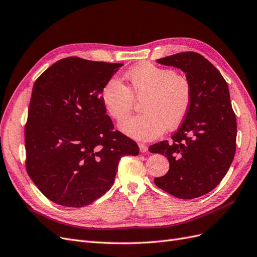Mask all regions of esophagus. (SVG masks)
<instances>
[{"label":"esophagus","instance_id":"1","mask_svg":"<svg viewBox=\"0 0 257 257\" xmlns=\"http://www.w3.org/2000/svg\"><path fill=\"white\" fill-rule=\"evenodd\" d=\"M138 147H139V150H141V152H143V153L148 151V147L145 144H138Z\"/></svg>","mask_w":257,"mask_h":257}]
</instances>
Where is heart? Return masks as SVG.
Returning a JSON list of instances; mask_svg holds the SVG:
<instances>
[{"instance_id": "heart-1", "label": "heart", "mask_w": 257, "mask_h": 257, "mask_svg": "<svg viewBox=\"0 0 257 257\" xmlns=\"http://www.w3.org/2000/svg\"><path fill=\"white\" fill-rule=\"evenodd\" d=\"M131 90L115 77L108 79L100 90L106 112L116 121L130 113L135 97L144 98V111L120 123L124 134L137 141H153L167 130H175L184 121L192 105V85L185 76L173 68L142 62L126 73Z\"/></svg>"}]
</instances>
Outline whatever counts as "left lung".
Segmentation results:
<instances>
[{"mask_svg": "<svg viewBox=\"0 0 257 257\" xmlns=\"http://www.w3.org/2000/svg\"><path fill=\"white\" fill-rule=\"evenodd\" d=\"M158 63L182 69L192 85V105L172 136L149 147L169 161L165 176L154 179L158 188L177 198L192 199L212 191L236 152L237 122L227 82L201 54L186 51L159 59Z\"/></svg>", "mask_w": 257, "mask_h": 257, "instance_id": "left-lung-1", "label": "left lung"}]
</instances>
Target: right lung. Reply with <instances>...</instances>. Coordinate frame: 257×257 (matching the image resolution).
Wrapping results in <instances>:
<instances>
[{"label": "right lung", "mask_w": 257, "mask_h": 257, "mask_svg": "<svg viewBox=\"0 0 257 257\" xmlns=\"http://www.w3.org/2000/svg\"><path fill=\"white\" fill-rule=\"evenodd\" d=\"M121 63L62 59L36 79L25 127L26 168L53 203L80 208L113 184L119 161L137 155L100 100L104 83Z\"/></svg>", "instance_id": "add662e5"}]
</instances>
